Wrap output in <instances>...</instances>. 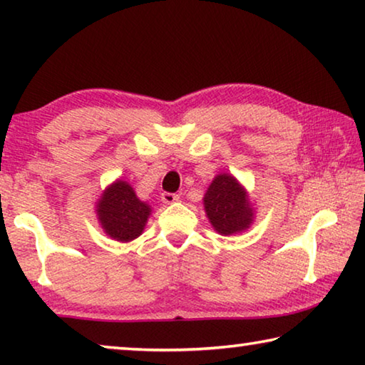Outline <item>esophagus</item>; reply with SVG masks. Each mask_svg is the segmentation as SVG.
Wrapping results in <instances>:
<instances>
[{
  "label": "esophagus",
  "instance_id": "1",
  "mask_svg": "<svg viewBox=\"0 0 365 365\" xmlns=\"http://www.w3.org/2000/svg\"><path fill=\"white\" fill-rule=\"evenodd\" d=\"M160 200H163V202H165V205H172V202H177L178 200H180V196L175 195V193H165L160 195Z\"/></svg>",
  "mask_w": 365,
  "mask_h": 365
}]
</instances>
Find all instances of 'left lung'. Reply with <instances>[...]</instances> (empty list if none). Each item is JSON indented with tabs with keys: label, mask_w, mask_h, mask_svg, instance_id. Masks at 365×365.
<instances>
[{
	"label": "left lung",
	"mask_w": 365,
	"mask_h": 365,
	"mask_svg": "<svg viewBox=\"0 0 365 365\" xmlns=\"http://www.w3.org/2000/svg\"><path fill=\"white\" fill-rule=\"evenodd\" d=\"M205 209L212 227L220 235H230L248 228L252 209L245 190L232 175H217L207 188Z\"/></svg>",
	"instance_id": "obj_1"
}]
</instances>
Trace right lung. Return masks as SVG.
Returning a JSON list of instances; mask_svg holds the SVG:
<instances>
[{
    "instance_id": "add662e5",
    "label": "right lung",
    "mask_w": 365,
    "mask_h": 365,
    "mask_svg": "<svg viewBox=\"0 0 365 365\" xmlns=\"http://www.w3.org/2000/svg\"><path fill=\"white\" fill-rule=\"evenodd\" d=\"M96 211L110 238L130 242L143 232L151 209L138 200L130 185L119 180L104 191Z\"/></svg>"
}]
</instances>
